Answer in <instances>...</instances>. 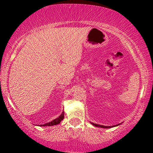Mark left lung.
Here are the masks:
<instances>
[{"label": "left lung", "mask_w": 153, "mask_h": 153, "mask_svg": "<svg viewBox=\"0 0 153 153\" xmlns=\"http://www.w3.org/2000/svg\"><path fill=\"white\" fill-rule=\"evenodd\" d=\"M92 125H94L95 126H98V127H101V128H111V127H114V126H118V125H120L121 124H117V125H115V126H104V125H99V124H94V123H91Z\"/></svg>", "instance_id": "left-lung-1"}]
</instances>
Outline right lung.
Listing matches in <instances>:
<instances>
[{
	"label": "right lung",
	"mask_w": 153,
	"mask_h": 153,
	"mask_svg": "<svg viewBox=\"0 0 153 153\" xmlns=\"http://www.w3.org/2000/svg\"><path fill=\"white\" fill-rule=\"evenodd\" d=\"M64 112H63L61 114V115L58 117V118H55V119H54L53 121H50V122H49V123H47V124L41 125V126H54V125H57V124H58L61 123V121L64 119Z\"/></svg>",
	"instance_id": "right-lung-1"
}]
</instances>
